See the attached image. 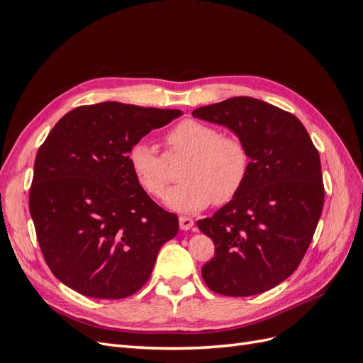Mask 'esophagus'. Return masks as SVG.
I'll return each mask as SVG.
<instances>
[{"mask_svg": "<svg viewBox=\"0 0 363 363\" xmlns=\"http://www.w3.org/2000/svg\"><path fill=\"white\" fill-rule=\"evenodd\" d=\"M179 223L182 230H191L194 227V219L191 216H180Z\"/></svg>", "mask_w": 363, "mask_h": 363, "instance_id": "obj_1", "label": "esophagus"}]
</instances>
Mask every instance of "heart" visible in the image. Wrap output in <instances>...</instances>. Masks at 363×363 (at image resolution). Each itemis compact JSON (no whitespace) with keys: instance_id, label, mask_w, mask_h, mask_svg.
Instances as JSON below:
<instances>
[{"instance_id":"b5f03b06","label":"heart","mask_w":363,"mask_h":363,"mask_svg":"<svg viewBox=\"0 0 363 363\" xmlns=\"http://www.w3.org/2000/svg\"><path fill=\"white\" fill-rule=\"evenodd\" d=\"M164 145L162 156L147 142H136L128 151V163L142 188L152 196H162L171 182L168 162L188 156L180 172L184 182L164 196L174 211L199 212L213 201L224 204L244 188L250 152L238 136L221 135L196 119H183L164 136Z\"/></svg>"}]
</instances>
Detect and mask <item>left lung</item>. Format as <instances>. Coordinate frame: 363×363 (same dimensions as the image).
<instances>
[{"label":"left lung","instance_id":"obj_1","mask_svg":"<svg viewBox=\"0 0 363 363\" xmlns=\"http://www.w3.org/2000/svg\"><path fill=\"white\" fill-rule=\"evenodd\" d=\"M192 115L235 131L251 159L240 192L196 221L215 244L203 279L227 296L265 292L298 268L312 242L324 206L320 152L298 118L256 98H228Z\"/></svg>","mask_w":363,"mask_h":363}]
</instances>
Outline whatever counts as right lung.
I'll return each instance as SVG.
<instances>
[{"label": "right lung", "instance_id": "obj_1", "mask_svg": "<svg viewBox=\"0 0 363 363\" xmlns=\"http://www.w3.org/2000/svg\"><path fill=\"white\" fill-rule=\"evenodd\" d=\"M180 115L115 101L80 106L40 145L30 215L43 259L68 288L119 300L148 281L160 247L179 233V218L142 189L128 151Z\"/></svg>", "mask_w": 363, "mask_h": 363}]
</instances>
